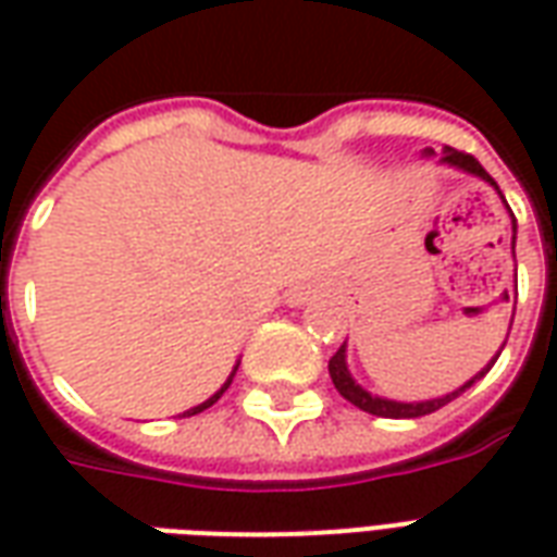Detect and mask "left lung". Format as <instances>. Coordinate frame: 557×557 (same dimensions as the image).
Instances as JSON below:
<instances>
[{"label":"left lung","mask_w":557,"mask_h":557,"mask_svg":"<svg viewBox=\"0 0 557 557\" xmlns=\"http://www.w3.org/2000/svg\"><path fill=\"white\" fill-rule=\"evenodd\" d=\"M444 163H450V166H459V170H466V172H474V175H480V178H486L490 184L492 182V175L483 166L478 163V158L474 154H468V151H456V148H447L442 154ZM498 187V184H495ZM513 232H516V220H513ZM516 244V242H513ZM502 355V351H498ZM498 361V358H492V363ZM490 363V367H492ZM490 367L483 370L480 375H474L468 385H462L459 391H454V394H447V397L442 399H430V403H394V399H379L373 397V394H367L361 385H355V379L349 375V370H346V346H339L337 355L327 361V373H331V382H334V387H337L339 394L343 397L349 399L351 406H358L361 411H370V414H375V418H423V414H432V411H438L442 406H447L450 399H456L466 387H471L478 379H483V375L490 373Z\"/></svg>","instance_id":"8db88e82"}]
</instances>
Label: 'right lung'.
Segmentation results:
<instances>
[{"mask_svg":"<svg viewBox=\"0 0 557 557\" xmlns=\"http://www.w3.org/2000/svg\"><path fill=\"white\" fill-rule=\"evenodd\" d=\"M235 370H238V367H235ZM235 370H232V375H235ZM232 375H230V379H226V385L220 387V391H218V394H214V397H211V399H206V403H202V406H196V409L184 411V418H190V414H199V411H206L208 406H214V403H218V399L223 397V391H226V387L232 385Z\"/></svg>","mask_w":557,"mask_h":557,"instance_id":"1","label":"right lung"}]
</instances>
